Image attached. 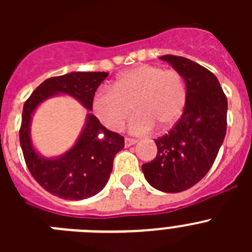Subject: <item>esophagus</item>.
I'll list each match as a JSON object with an SVG mask.
<instances>
[{
    "label": "esophagus",
    "mask_w": 252,
    "mask_h": 252,
    "mask_svg": "<svg viewBox=\"0 0 252 252\" xmlns=\"http://www.w3.org/2000/svg\"><path fill=\"white\" fill-rule=\"evenodd\" d=\"M136 142H137V140L126 137V139H125V146H126V148H128V146H131V145H135Z\"/></svg>",
    "instance_id": "1"
}]
</instances>
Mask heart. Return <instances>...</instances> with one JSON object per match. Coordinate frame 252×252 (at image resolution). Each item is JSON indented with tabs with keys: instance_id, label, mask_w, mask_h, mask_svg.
<instances>
[{
	"instance_id": "obj_1",
	"label": "heart",
	"mask_w": 252,
	"mask_h": 252,
	"mask_svg": "<svg viewBox=\"0 0 252 252\" xmlns=\"http://www.w3.org/2000/svg\"><path fill=\"white\" fill-rule=\"evenodd\" d=\"M187 103L184 78L174 69L155 64H139L122 72L111 90H101L92 101V111L103 126L116 131L136 112L130 124L133 133H146L159 125L171 127Z\"/></svg>"
}]
</instances>
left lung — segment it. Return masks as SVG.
<instances>
[{"mask_svg":"<svg viewBox=\"0 0 252 252\" xmlns=\"http://www.w3.org/2000/svg\"><path fill=\"white\" fill-rule=\"evenodd\" d=\"M160 59L184 78L187 103L174 127L155 140L157 158L142 165V173L158 190L179 193L197 184L213 165L226 135L227 98L204 66L175 55Z\"/></svg>","mask_w":252,"mask_h":252,"instance_id":"obj_1","label":"left lung"}]
</instances>
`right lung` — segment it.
<instances>
[{
    "instance_id": "right-lung-1",
    "label": "right lung",
    "mask_w": 252,
    "mask_h": 252,
    "mask_svg": "<svg viewBox=\"0 0 252 252\" xmlns=\"http://www.w3.org/2000/svg\"><path fill=\"white\" fill-rule=\"evenodd\" d=\"M106 72H72L49 78L31 93L22 110L20 144L31 175L45 190L68 201H81L99 193L108 182L113 158L125 146L124 136L107 130L92 113L74 145L63 155L45 158L35 150L30 126L35 110L45 99L70 95L88 111Z\"/></svg>"
}]
</instances>
